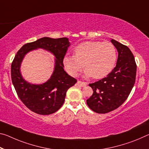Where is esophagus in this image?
Listing matches in <instances>:
<instances>
[{
  "label": "esophagus",
  "mask_w": 149,
  "mask_h": 149,
  "mask_svg": "<svg viewBox=\"0 0 149 149\" xmlns=\"http://www.w3.org/2000/svg\"><path fill=\"white\" fill-rule=\"evenodd\" d=\"M77 84L80 87H86L87 86V83L86 82H84V81H77Z\"/></svg>",
  "instance_id": "34e87169"
}]
</instances>
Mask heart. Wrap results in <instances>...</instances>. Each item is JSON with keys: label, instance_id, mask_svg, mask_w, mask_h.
Returning a JSON list of instances; mask_svg holds the SVG:
<instances>
[{"label": "heart", "instance_id": "obj_1", "mask_svg": "<svg viewBox=\"0 0 149 149\" xmlns=\"http://www.w3.org/2000/svg\"><path fill=\"white\" fill-rule=\"evenodd\" d=\"M117 59V49L111 42H86L75 48L74 55H65L63 63L71 75H76L84 66L85 77L101 79L113 70Z\"/></svg>", "mask_w": 149, "mask_h": 149}]
</instances>
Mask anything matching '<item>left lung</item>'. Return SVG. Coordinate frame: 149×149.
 I'll list each match as a JSON object with an SVG mask.
<instances>
[{
    "instance_id": "1",
    "label": "left lung",
    "mask_w": 149,
    "mask_h": 149,
    "mask_svg": "<svg viewBox=\"0 0 149 149\" xmlns=\"http://www.w3.org/2000/svg\"><path fill=\"white\" fill-rule=\"evenodd\" d=\"M118 52L117 64L107 76L89 84L93 93L86 102L94 112L107 113L116 109L125 102L134 86L136 65L128 47L111 39Z\"/></svg>"
}]
</instances>
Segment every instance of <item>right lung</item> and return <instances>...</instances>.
<instances>
[{
	"instance_id": "1",
	"label": "right lung",
	"mask_w": 149,
	"mask_h": 149,
	"mask_svg": "<svg viewBox=\"0 0 149 149\" xmlns=\"http://www.w3.org/2000/svg\"><path fill=\"white\" fill-rule=\"evenodd\" d=\"M70 46L67 38L44 37L24 44L16 53L11 65L12 81L20 100L32 111L44 115L56 112L64 103L68 89L77 82L63 69V58ZM40 48L54 54L55 65L48 81L42 84H33L23 78L20 66L26 54Z\"/></svg>"
}]
</instances>
